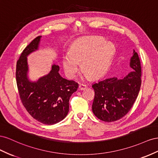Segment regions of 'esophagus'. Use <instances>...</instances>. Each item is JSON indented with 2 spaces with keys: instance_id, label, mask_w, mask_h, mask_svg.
<instances>
[{
  "instance_id": "34e87169",
  "label": "esophagus",
  "mask_w": 158,
  "mask_h": 158,
  "mask_svg": "<svg viewBox=\"0 0 158 158\" xmlns=\"http://www.w3.org/2000/svg\"><path fill=\"white\" fill-rule=\"evenodd\" d=\"M87 85H85V84H80L79 85V89H80V90H84V89H85L87 88Z\"/></svg>"
}]
</instances>
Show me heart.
<instances>
[{"label": "heart", "instance_id": "obj_1", "mask_svg": "<svg viewBox=\"0 0 158 158\" xmlns=\"http://www.w3.org/2000/svg\"><path fill=\"white\" fill-rule=\"evenodd\" d=\"M98 35L85 36L77 39L71 45L70 52L63 56V65L67 75L73 77L82 68L92 77H98L104 74L115 52L114 44L104 42Z\"/></svg>", "mask_w": 158, "mask_h": 158}]
</instances>
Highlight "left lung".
I'll return each mask as SVG.
<instances>
[{
    "label": "left lung",
    "instance_id": "1",
    "mask_svg": "<svg viewBox=\"0 0 158 158\" xmlns=\"http://www.w3.org/2000/svg\"><path fill=\"white\" fill-rule=\"evenodd\" d=\"M130 66L133 71L127 75L120 78L110 77L93 84L94 98L92 110L98 119L106 123L114 122L131 109L142 83L141 63L135 51Z\"/></svg>",
    "mask_w": 158,
    "mask_h": 158
}]
</instances>
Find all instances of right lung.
<instances>
[{
    "label": "right lung",
    "mask_w": 158,
    "mask_h": 158,
    "mask_svg": "<svg viewBox=\"0 0 158 158\" xmlns=\"http://www.w3.org/2000/svg\"><path fill=\"white\" fill-rule=\"evenodd\" d=\"M41 36L34 39L22 52L16 63V79L20 98L33 118L43 124L52 125L65 118L69 112V98L77 91L78 83L63 78L60 67L53 65L49 73L31 82L27 77V56L37 50Z\"/></svg>",
    "instance_id": "1"
}]
</instances>
